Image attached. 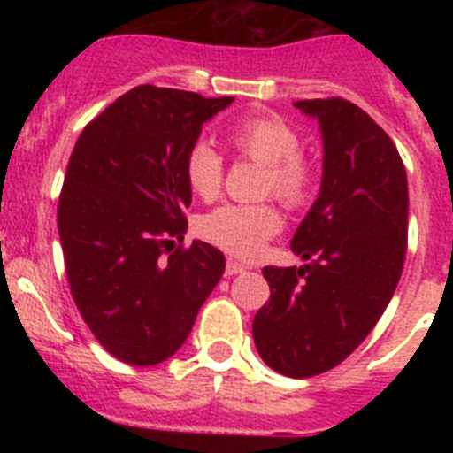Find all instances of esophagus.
<instances>
[{"instance_id": "obj_1", "label": "esophagus", "mask_w": 453, "mask_h": 453, "mask_svg": "<svg viewBox=\"0 0 453 453\" xmlns=\"http://www.w3.org/2000/svg\"><path fill=\"white\" fill-rule=\"evenodd\" d=\"M247 270V265H242V263H235V261H229L226 263V270H224V274L226 276H234V274H242V272Z\"/></svg>"}]
</instances>
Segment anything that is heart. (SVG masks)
Wrapping results in <instances>:
<instances>
[{
    "mask_svg": "<svg viewBox=\"0 0 453 453\" xmlns=\"http://www.w3.org/2000/svg\"><path fill=\"white\" fill-rule=\"evenodd\" d=\"M226 138L238 154L263 165V195H274L288 208L306 206L315 188V165L299 150V131L288 119L250 115L231 124ZM186 179L199 197H215L224 179L222 156L197 140L186 154ZM279 231L281 215L272 203H224L199 219L202 238L240 258H254Z\"/></svg>",
    "mask_w": 453,
    "mask_h": 453,
    "instance_id": "heart-1",
    "label": "heart"
}]
</instances>
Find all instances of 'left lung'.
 <instances>
[{"mask_svg": "<svg viewBox=\"0 0 453 453\" xmlns=\"http://www.w3.org/2000/svg\"><path fill=\"white\" fill-rule=\"evenodd\" d=\"M324 140L319 197L290 247L303 267H263L270 302L256 349L279 374L308 379L342 363L395 295L406 256L408 183L390 135L342 97L295 102Z\"/></svg>", "mask_w": 453, "mask_h": 453, "instance_id": "obj_1", "label": "left lung"}]
</instances>
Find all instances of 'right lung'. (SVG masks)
Returning a JSON list of instances; mask_svg holds the SVG:
<instances>
[{
    "label": "right lung",
    "instance_id": "right-lung-1",
    "mask_svg": "<svg viewBox=\"0 0 453 453\" xmlns=\"http://www.w3.org/2000/svg\"><path fill=\"white\" fill-rule=\"evenodd\" d=\"M234 97L145 83L86 124L58 199L65 272L99 345L129 365H156L190 335L226 261L188 229L186 154Z\"/></svg>",
    "mask_w": 453,
    "mask_h": 453
}]
</instances>
